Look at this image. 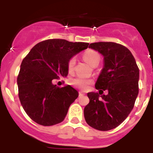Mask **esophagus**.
I'll return each instance as SVG.
<instances>
[{
  "label": "esophagus",
  "instance_id": "obj_1",
  "mask_svg": "<svg viewBox=\"0 0 153 153\" xmlns=\"http://www.w3.org/2000/svg\"><path fill=\"white\" fill-rule=\"evenodd\" d=\"M85 95V93H83L82 91H79V96L80 97H82V96H84V95Z\"/></svg>",
  "mask_w": 153,
  "mask_h": 153
}]
</instances>
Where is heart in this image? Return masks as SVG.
<instances>
[{"mask_svg":"<svg viewBox=\"0 0 153 153\" xmlns=\"http://www.w3.org/2000/svg\"><path fill=\"white\" fill-rule=\"evenodd\" d=\"M83 58L92 67H96L100 62V56L97 52L94 51H88L83 54ZM76 64V58L75 57L71 58L68 63V68L69 71H72L75 69ZM91 80L88 78H82V77H76L70 80V83L75 88H80L82 90L87 89L88 85L91 84Z\"/></svg>","mask_w":153,"mask_h":153,"instance_id":"b5f03b06","label":"heart"}]
</instances>
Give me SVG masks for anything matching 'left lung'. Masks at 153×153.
<instances>
[{"instance_id": "left-lung-1", "label": "left lung", "mask_w": 153, "mask_h": 153, "mask_svg": "<svg viewBox=\"0 0 153 153\" xmlns=\"http://www.w3.org/2000/svg\"><path fill=\"white\" fill-rule=\"evenodd\" d=\"M88 48L103 56V68L95 85L99 94L88 93L90 101L84 108L85 119L92 128L108 131L123 123L133 108L139 94V70L131 51L123 45L95 42ZM105 90L109 91L106 96L100 93Z\"/></svg>"}]
</instances>
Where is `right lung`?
<instances>
[{
    "instance_id": "add662e5",
    "label": "right lung",
    "mask_w": 153,
    "mask_h": 153,
    "mask_svg": "<svg viewBox=\"0 0 153 153\" xmlns=\"http://www.w3.org/2000/svg\"><path fill=\"white\" fill-rule=\"evenodd\" d=\"M88 45L46 40L34 45L24 58L17 80L18 96L25 112L35 123L49 126L65 119L78 92L71 85L58 87L52 81L67 77L68 61Z\"/></svg>"
}]
</instances>
